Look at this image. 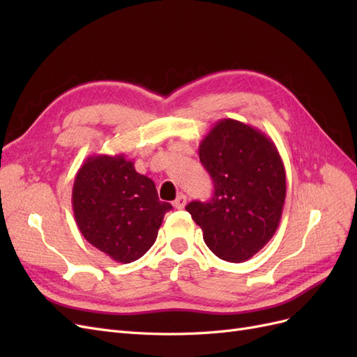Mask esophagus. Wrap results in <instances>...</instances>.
Returning <instances> with one entry per match:
<instances>
[{
  "label": "esophagus",
  "mask_w": 357,
  "mask_h": 357,
  "mask_svg": "<svg viewBox=\"0 0 357 357\" xmlns=\"http://www.w3.org/2000/svg\"><path fill=\"white\" fill-rule=\"evenodd\" d=\"M186 202H188V198H186V195H183V193H180V195L176 198V201L172 202V205H174L176 208H178V210H181V208H185V205H186Z\"/></svg>",
  "instance_id": "obj_1"
}]
</instances>
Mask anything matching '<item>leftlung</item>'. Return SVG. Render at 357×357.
<instances>
[{
  "label": "left lung",
  "instance_id": "left-lung-1",
  "mask_svg": "<svg viewBox=\"0 0 357 357\" xmlns=\"http://www.w3.org/2000/svg\"><path fill=\"white\" fill-rule=\"evenodd\" d=\"M214 183L208 202L186 205L210 250L226 262L253 257L273 238L286 198V172L274 142L259 129L222 119L199 144Z\"/></svg>",
  "mask_w": 357,
  "mask_h": 357
}]
</instances>
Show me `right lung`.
Masks as SVG:
<instances>
[{"label":"right lung","mask_w":357,"mask_h":357,"mask_svg":"<svg viewBox=\"0 0 357 357\" xmlns=\"http://www.w3.org/2000/svg\"><path fill=\"white\" fill-rule=\"evenodd\" d=\"M171 208L159 201L153 180L137 172L125 155L89 156L75 174V223L86 241L116 262L146 255Z\"/></svg>","instance_id":"add662e5"}]
</instances>
